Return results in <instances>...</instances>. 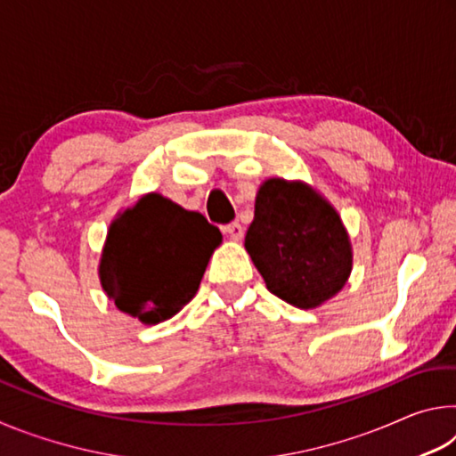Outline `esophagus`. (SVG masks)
Instances as JSON below:
<instances>
[{"mask_svg":"<svg viewBox=\"0 0 456 456\" xmlns=\"http://www.w3.org/2000/svg\"><path fill=\"white\" fill-rule=\"evenodd\" d=\"M223 233H225L231 241H241L243 239V225L241 223H237V221H233V223H229V225H225L223 227Z\"/></svg>","mask_w":456,"mask_h":456,"instance_id":"34e87169","label":"esophagus"}]
</instances>
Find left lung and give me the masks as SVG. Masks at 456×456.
Here are the masks:
<instances>
[{"mask_svg": "<svg viewBox=\"0 0 456 456\" xmlns=\"http://www.w3.org/2000/svg\"><path fill=\"white\" fill-rule=\"evenodd\" d=\"M267 289L283 302L314 310L344 288L352 273V243L330 200L304 181L261 183L245 235Z\"/></svg>", "mask_w": 456, "mask_h": 456, "instance_id": "obj_1", "label": "left lung"}]
</instances>
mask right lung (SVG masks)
Returning <instances> with one entry per match:
<instances>
[{
    "label": "right lung",
    "instance_id": "1",
    "mask_svg": "<svg viewBox=\"0 0 456 456\" xmlns=\"http://www.w3.org/2000/svg\"><path fill=\"white\" fill-rule=\"evenodd\" d=\"M221 241V231L200 213L146 192L108 227L100 285L122 314L154 326L195 297Z\"/></svg>",
    "mask_w": 456,
    "mask_h": 456
}]
</instances>
